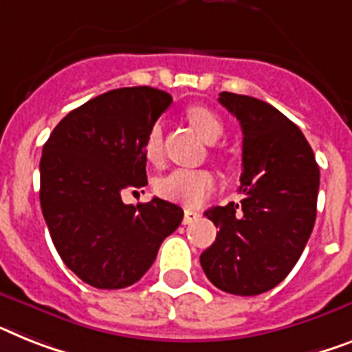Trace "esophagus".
I'll return each mask as SVG.
<instances>
[{
  "instance_id": "34e87169",
  "label": "esophagus",
  "mask_w": 352,
  "mask_h": 352,
  "mask_svg": "<svg viewBox=\"0 0 352 352\" xmlns=\"http://www.w3.org/2000/svg\"><path fill=\"white\" fill-rule=\"evenodd\" d=\"M199 217H201V214H199V212L185 210V214H183V225H190V223H194L196 219H199Z\"/></svg>"
}]
</instances>
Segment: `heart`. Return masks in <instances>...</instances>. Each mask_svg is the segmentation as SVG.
I'll use <instances>...</instances> for the list:
<instances>
[{
    "instance_id": "b5f03b06",
    "label": "heart",
    "mask_w": 352,
    "mask_h": 352,
    "mask_svg": "<svg viewBox=\"0 0 352 352\" xmlns=\"http://www.w3.org/2000/svg\"><path fill=\"white\" fill-rule=\"evenodd\" d=\"M187 118L203 140L208 144L217 142L225 133L221 118L205 106L188 107ZM144 153L153 162L162 156V127L160 124H155L147 133ZM214 187H216L214 174L205 169H176L156 183L160 196L173 199V201L185 203V205L201 203L203 199H207Z\"/></svg>"
}]
</instances>
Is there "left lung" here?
I'll use <instances>...</instances> for the list:
<instances>
[{
  "mask_svg": "<svg viewBox=\"0 0 352 352\" xmlns=\"http://www.w3.org/2000/svg\"><path fill=\"white\" fill-rule=\"evenodd\" d=\"M243 131L241 203L212 207L219 228L199 257L221 292L252 297L283 283L313 232L320 169L295 124L259 98L219 93Z\"/></svg>",
  "mask_w": 352,
  "mask_h": 352,
  "instance_id": "left-lung-1",
  "label": "left lung"
}]
</instances>
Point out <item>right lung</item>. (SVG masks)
I'll return each mask as SVG.
<instances>
[{
    "instance_id": "right-lung-1",
    "label": "right lung",
    "mask_w": 352,
    "mask_h": 352,
    "mask_svg": "<svg viewBox=\"0 0 352 352\" xmlns=\"http://www.w3.org/2000/svg\"><path fill=\"white\" fill-rule=\"evenodd\" d=\"M170 102L169 93L149 86L111 89L69 111L43 147L46 226L60 259L89 286L138 283L182 223V208L160 197L122 201L124 190L147 185L145 138Z\"/></svg>"
}]
</instances>
